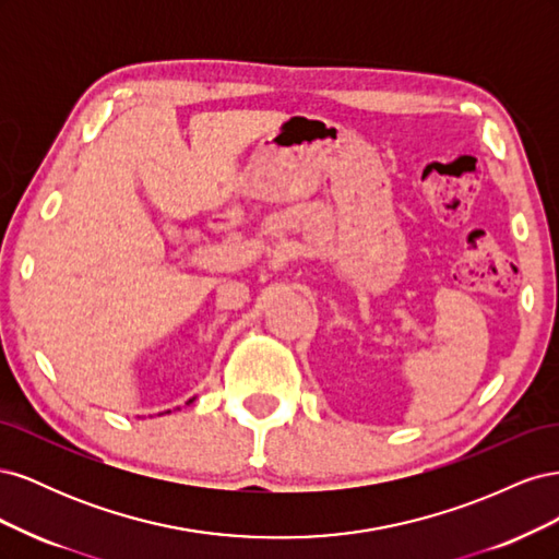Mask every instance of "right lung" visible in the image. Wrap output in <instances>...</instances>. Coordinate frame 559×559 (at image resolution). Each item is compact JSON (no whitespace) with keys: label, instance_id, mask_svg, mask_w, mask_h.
<instances>
[{"label":"right lung","instance_id":"right-lung-1","mask_svg":"<svg viewBox=\"0 0 559 559\" xmlns=\"http://www.w3.org/2000/svg\"><path fill=\"white\" fill-rule=\"evenodd\" d=\"M193 401H195V399H191V401H186V405H189V403H193ZM167 413H170V411H167Z\"/></svg>","mask_w":559,"mask_h":559}]
</instances>
